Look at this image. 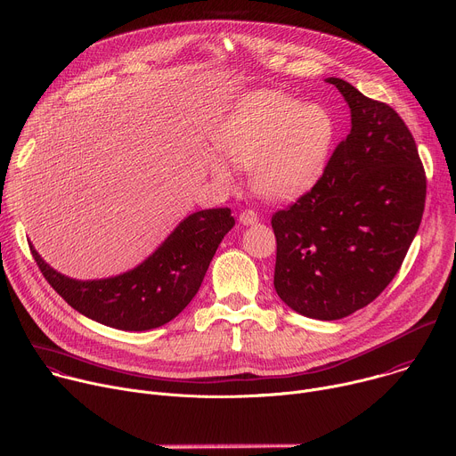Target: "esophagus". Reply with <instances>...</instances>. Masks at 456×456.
I'll use <instances>...</instances> for the list:
<instances>
[{"instance_id": "34e87169", "label": "esophagus", "mask_w": 456, "mask_h": 456, "mask_svg": "<svg viewBox=\"0 0 456 456\" xmlns=\"http://www.w3.org/2000/svg\"><path fill=\"white\" fill-rule=\"evenodd\" d=\"M239 223L244 224V226H251V224L258 223V217L253 210H242L240 216H239Z\"/></svg>"}]
</instances>
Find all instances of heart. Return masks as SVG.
<instances>
[{
  "instance_id": "obj_1",
  "label": "heart",
  "mask_w": 456,
  "mask_h": 456,
  "mask_svg": "<svg viewBox=\"0 0 456 456\" xmlns=\"http://www.w3.org/2000/svg\"><path fill=\"white\" fill-rule=\"evenodd\" d=\"M336 142V120L322 104L256 91L237 102L214 134L217 152L249 170L251 189L267 201H291L311 192L323 177ZM208 172L230 187L233 174L221 158Z\"/></svg>"
}]
</instances>
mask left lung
<instances>
[{
  "instance_id": "8db88e82",
  "label": "left lung",
  "mask_w": 456,
  "mask_h": 456,
  "mask_svg": "<svg viewBox=\"0 0 456 456\" xmlns=\"http://www.w3.org/2000/svg\"><path fill=\"white\" fill-rule=\"evenodd\" d=\"M350 110V133L320 183L271 219L275 291L302 316L339 320L376 300L417 235L426 175L403 118L343 78L329 77Z\"/></svg>"
}]
</instances>
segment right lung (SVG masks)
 <instances>
[{
	"label": "right lung",
	"mask_w": 456,
	"mask_h": 456,
	"mask_svg": "<svg viewBox=\"0 0 456 456\" xmlns=\"http://www.w3.org/2000/svg\"><path fill=\"white\" fill-rule=\"evenodd\" d=\"M235 226L230 208L200 210L181 221L138 265L95 281L69 279L30 244L50 286L80 314L118 330H151L174 320L201 288L207 269Z\"/></svg>",
	"instance_id": "right-lung-1"
}]
</instances>
